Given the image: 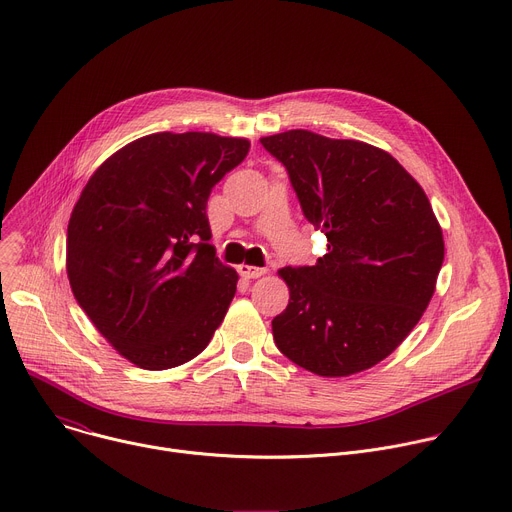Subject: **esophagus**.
Masks as SVG:
<instances>
[{
    "label": "esophagus",
    "mask_w": 512,
    "mask_h": 512,
    "mask_svg": "<svg viewBox=\"0 0 512 512\" xmlns=\"http://www.w3.org/2000/svg\"><path fill=\"white\" fill-rule=\"evenodd\" d=\"M265 267H255V265H239V273L245 277V279H257L261 275H265Z\"/></svg>",
    "instance_id": "obj_1"
}]
</instances>
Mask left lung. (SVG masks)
<instances>
[{"label": "left lung", "mask_w": 512, "mask_h": 512, "mask_svg": "<svg viewBox=\"0 0 512 512\" xmlns=\"http://www.w3.org/2000/svg\"><path fill=\"white\" fill-rule=\"evenodd\" d=\"M283 164L308 221L328 239L314 265L283 267L281 354L320 377L375 367L415 328L444 263V237L421 186L387 152L291 129L261 139Z\"/></svg>", "instance_id": "8db88e82"}]
</instances>
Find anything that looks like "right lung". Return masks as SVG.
<instances>
[{
    "label": "right lung",
    "instance_id": "add662e5",
    "mask_svg": "<svg viewBox=\"0 0 512 512\" xmlns=\"http://www.w3.org/2000/svg\"><path fill=\"white\" fill-rule=\"evenodd\" d=\"M249 145L200 131L145 135L113 154L72 208V294L141 369L198 356L235 298L239 275L214 255L206 202Z\"/></svg>",
    "mask_w": 512,
    "mask_h": 512
}]
</instances>
